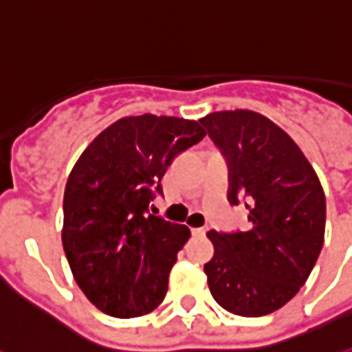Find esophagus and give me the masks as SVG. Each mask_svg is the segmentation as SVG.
<instances>
[{
	"mask_svg": "<svg viewBox=\"0 0 352 352\" xmlns=\"http://www.w3.org/2000/svg\"><path fill=\"white\" fill-rule=\"evenodd\" d=\"M208 230H210V228H208V227L192 228V234H194V236H206V234H208Z\"/></svg>",
	"mask_w": 352,
	"mask_h": 352,
	"instance_id": "34e87169",
	"label": "esophagus"
}]
</instances>
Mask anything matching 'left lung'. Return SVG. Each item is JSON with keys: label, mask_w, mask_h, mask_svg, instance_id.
<instances>
[{"label": "left lung", "mask_w": 352, "mask_h": 352, "mask_svg": "<svg viewBox=\"0 0 352 352\" xmlns=\"http://www.w3.org/2000/svg\"><path fill=\"white\" fill-rule=\"evenodd\" d=\"M200 124L228 166L232 206L250 228L208 232L215 253L204 265L213 299L238 316L274 313L303 286L320 255L326 198L292 137L252 110H225Z\"/></svg>", "instance_id": "obj_1"}]
</instances>
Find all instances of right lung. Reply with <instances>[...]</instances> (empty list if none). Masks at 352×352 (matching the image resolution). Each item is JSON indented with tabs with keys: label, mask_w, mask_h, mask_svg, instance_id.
<instances>
[{
	"label": "right lung",
	"mask_w": 352,
	"mask_h": 352,
	"mask_svg": "<svg viewBox=\"0 0 352 352\" xmlns=\"http://www.w3.org/2000/svg\"><path fill=\"white\" fill-rule=\"evenodd\" d=\"M200 122L129 116L85 148L65 190L63 245L74 280L99 311L131 318L154 311L190 230L152 215L171 162L200 142Z\"/></svg>",
	"instance_id": "add662e5"
}]
</instances>
